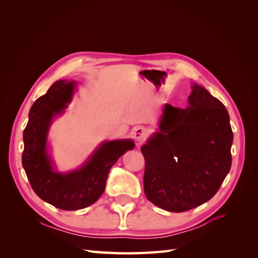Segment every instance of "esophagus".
I'll return each mask as SVG.
<instances>
[{
  "mask_svg": "<svg viewBox=\"0 0 258 258\" xmlns=\"http://www.w3.org/2000/svg\"><path fill=\"white\" fill-rule=\"evenodd\" d=\"M132 137H134L137 143H142L143 141H145V139L147 137V129L142 126L137 127L132 131Z\"/></svg>",
  "mask_w": 258,
  "mask_h": 258,
  "instance_id": "1",
  "label": "esophagus"
}]
</instances>
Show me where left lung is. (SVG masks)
<instances>
[{
	"mask_svg": "<svg viewBox=\"0 0 258 258\" xmlns=\"http://www.w3.org/2000/svg\"><path fill=\"white\" fill-rule=\"evenodd\" d=\"M191 89L186 108L165 104L158 131L141 147L146 198L169 212L209 201L231 167L227 110L198 84Z\"/></svg>",
	"mask_w": 258,
	"mask_h": 258,
	"instance_id": "1",
	"label": "left lung"
}]
</instances>
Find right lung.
<instances>
[{
    "label": "right lung",
    "instance_id": "1",
    "mask_svg": "<svg viewBox=\"0 0 258 258\" xmlns=\"http://www.w3.org/2000/svg\"><path fill=\"white\" fill-rule=\"evenodd\" d=\"M68 80L52 84L29 112L23 130L22 166L31 187L42 200L61 210L74 211L89 207L105 189L106 178L114 163L129 150L132 140H114L101 144L84 165L68 173L54 171L47 152V135L52 119L64 112L75 89Z\"/></svg>",
    "mask_w": 258,
    "mask_h": 258
}]
</instances>
